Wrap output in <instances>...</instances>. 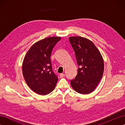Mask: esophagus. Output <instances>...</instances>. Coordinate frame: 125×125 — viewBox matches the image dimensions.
<instances>
[{
  "label": "esophagus",
  "instance_id": "1",
  "mask_svg": "<svg viewBox=\"0 0 125 125\" xmlns=\"http://www.w3.org/2000/svg\"><path fill=\"white\" fill-rule=\"evenodd\" d=\"M60 76L61 78H62V77H63L65 76V75L64 73H60Z\"/></svg>",
  "mask_w": 125,
  "mask_h": 125
}]
</instances>
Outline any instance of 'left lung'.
I'll return each mask as SVG.
<instances>
[{
    "label": "left lung",
    "instance_id": "1",
    "mask_svg": "<svg viewBox=\"0 0 125 125\" xmlns=\"http://www.w3.org/2000/svg\"><path fill=\"white\" fill-rule=\"evenodd\" d=\"M72 46L79 67L71 85L77 92L82 94L91 93L102 78L104 63L102 54L89 39L80 36H70Z\"/></svg>",
    "mask_w": 125,
    "mask_h": 125
}]
</instances>
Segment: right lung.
Instances as JSON below:
<instances>
[{"label":"right lung","mask_w":125,"mask_h":125,"mask_svg":"<svg viewBox=\"0 0 125 125\" xmlns=\"http://www.w3.org/2000/svg\"><path fill=\"white\" fill-rule=\"evenodd\" d=\"M61 37L52 36L34 43L23 58L22 70L26 83L36 94L46 95L54 90L58 77L53 73L52 52Z\"/></svg>","instance_id":"right-lung-1"}]
</instances>
